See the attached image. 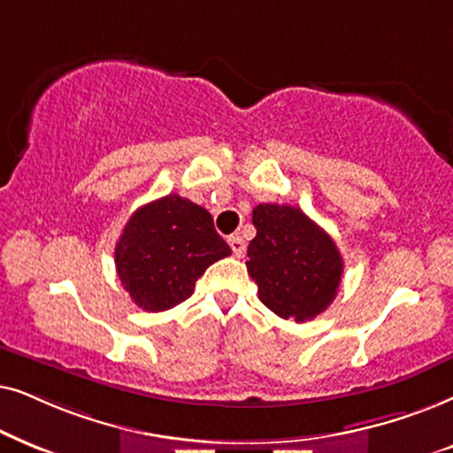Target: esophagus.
Wrapping results in <instances>:
<instances>
[{"instance_id":"1","label":"esophagus","mask_w":453,"mask_h":453,"mask_svg":"<svg viewBox=\"0 0 453 453\" xmlns=\"http://www.w3.org/2000/svg\"><path fill=\"white\" fill-rule=\"evenodd\" d=\"M227 242H230V246H232L234 257H238V258H242V257H244V252H246V242L242 240V236H230V240H227Z\"/></svg>"}]
</instances>
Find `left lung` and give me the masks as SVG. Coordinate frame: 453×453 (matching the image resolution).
Here are the masks:
<instances>
[{"label":"left lung","instance_id":"1","mask_svg":"<svg viewBox=\"0 0 453 453\" xmlns=\"http://www.w3.org/2000/svg\"><path fill=\"white\" fill-rule=\"evenodd\" d=\"M257 236L249 244V273L258 298L277 317L304 323L334 303L343 261L331 236L289 204H258Z\"/></svg>","mask_w":453,"mask_h":453}]
</instances>
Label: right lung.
<instances>
[{"mask_svg": "<svg viewBox=\"0 0 453 453\" xmlns=\"http://www.w3.org/2000/svg\"><path fill=\"white\" fill-rule=\"evenodd\" d=\"M230 255L207 209L167 195L132 213L116 244V269L136 306L161 312L190 298L209 265Z\"/></svg>", "mask_w": 453, "mask_h": 453, "instance_id": "obj_1", "label": "right lung"}]
</instances>
